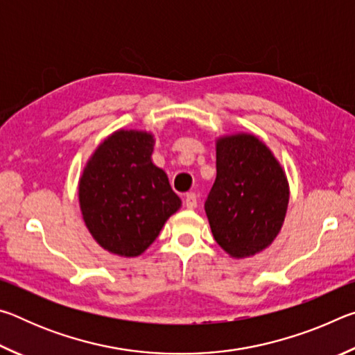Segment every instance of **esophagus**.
Instances as JSON below:
<instances>
[{
  "instance_id": "obj_1",
  "label": "esophagus",
  "mask_w": 355,
  "mask_h": 355,
  "mask_svg": "<svg viewBox=\"0 0 355 355\" xmlns=\"http://www.w3.org/2000/svg\"><path fill=\"white\" fill-rule=\"evenodd\" d=\"M184 205L189 209H194L197 207V196L194 192H188V194L184 196Z\"/></svg>"
}]
</instances>
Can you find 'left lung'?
<instances>
[{
	"instance_id": "obj_1",
	"label": "left lung",
	"mask_w": 355,
	"mask_h": 355,
	"mask_svg": "<svg viewBox=\"0 0 355 355\" xmlns=\"http://www.w3.org/2000/svg\"><path fill=\"white\" fill-rule=\"evenodd\" d=\"M288 197L285 172L258 137H220L205 211L216 243L227 254L244 258L266 249L284 224Z\"/></svg>"
}]
</instances>
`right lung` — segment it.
Masks as SVG:
<instances>
[{
  "mask_svg": "<svg viewBox=\"0 0 355 355\" xmlns=\"http://www.w3.org/2000/svg\"><path fill=\"white\" fill-rule=\"evenodd\" d=\"M155 139L120 130L95 150L80 180L83 219L101 248L137 257L182 205L166 172L152 163Z\"/></svg>",
  "mask_w": 355,
  "mask_h": 355,
  "instance_id": "obj_1",
  "label": "right lung"
}]
</instances>
